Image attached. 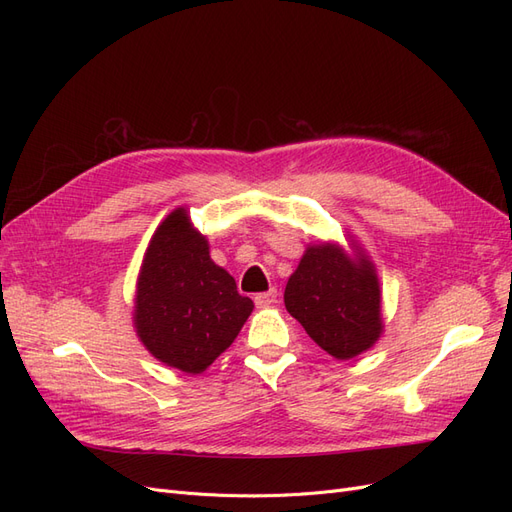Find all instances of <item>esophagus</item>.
<instances>
[{"label":"esophagus","instance_id":"esophagus-1","mask_svg":"<svg viewBox=\"0 0 512 512\" xmlns=\"http://www.w3.org/2000/svg\"><path fill=\"white\" fill-rule=\"evenodd\" d=\"M275 299H277V290L271 288L267 292H258L254 297V303H256V307H269L275 303Z\"/></svg>","mask_w":512,"mask_h":512}]
</instances>
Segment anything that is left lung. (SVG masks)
Listing matches in <instances>:
<instances>
[{"mask_svg": "<svg viewBox=\"0 0 512 512\" xmlns=\"http://www.w3.org/2000/svg\"><path fill=\"white\" fill-rule=\"evenodd\" d=\"M350 250L309 243L284 292L288 314L337 361L367 352L384 333L376 265L354 239Z\"/></svg>", "mask_w": 512, "mask_h": 512, "instance_id": "1", "label": "left lung"}]
</instances>
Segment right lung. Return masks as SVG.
<instances>
[{
	"label": "right lung",
	"instance_id": "right-lung-1",
	"mask_svg": "<svg viewBox=\"0 0 512 512\" xmlns=\"http://www.w3.org/2000/svg\"><path fill=\"white\" fill-rule=\"evenodd\" d=\"M252 309L235 277L211 260L190 211H170L151 235L134 294V331L153 359L203 374L235 342Z\"/></svg>",
	"mask_w": 512,
	"mask_h": 512
}]
</instances>
